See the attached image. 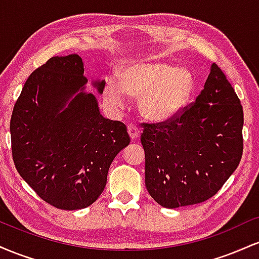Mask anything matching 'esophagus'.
Masks as SVG:
<instances>
[{"mask_svg": "<svg viewBox=\"0 0 259 259\" xmlns=\"http://www.w3.org/2000/svg\"><path fill=\"white\" fill-rule=\"evenodd\" d=\"M127 134H129L130 139L136 140L140 136L139 127L135 126V125H127Z\"/></svg>", "mask_w": 259, "mask_h": 259, "instance_id": "obj_1", "label": "esophagus"}]
</instances>
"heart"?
<instances>
[{
  "instance_id": "heart-1",
  "label": "heart",
  "mask_w": 259,
  "mask_h": 259,
  "mask_svg": "<svg viewBox=\"0 0 259 259\" xmlns=\"http://www.w3.org/2000/svg\"><path fill=\"white\" fill-rule=\"evenodd\" d=\"M121 86L108 79L103 100L120 109L126 105V94L140 97V112L153 121H165L185 108L195 91L194 75L163 62H136L120 73Z\"/></svg>"
}]
</instances>
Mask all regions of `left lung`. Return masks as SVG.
Instances as JSON below:
<instances>
[{"mask_svg": "<svg viewBox=\"0 0 259 259\" xmlns=\"http://www.w3.org/2000/svg\"><path fill=\"white\" fill-rule=\"evenodd\" d=\"M145 184L165 208L214 196L242 157L241 102L215 63L196 101L162 123H144Z\"/></svg>", "mask_w": 259, "mask_h": 259, "instance_id": "1", "label": "left lung"}]
</instances>
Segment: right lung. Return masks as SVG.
<instances>
[{
    "instance_id": "1",
    "label": "right lung",
    "mask_w": 259,
    "mask_h": 259,
    "mask_svg": "<svg viewBox=\"0 0 259 259\" xmlns=\"http://www.w3.org/2000/svg\"><path fill=\"white\" fill-rule=\"evenodd\" d=\"M78 55L52 57L30 74L11 118L18 173L51 206L89 207L105 190L118 153L130 144L126 126L100 113ZM105 80L92 82L99 94Z\"/></svg>"
}]
</instances>
